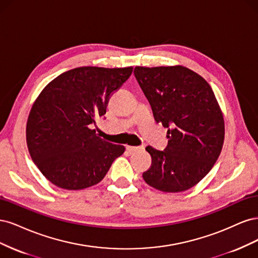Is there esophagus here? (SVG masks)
I'll return each instance as SVG.
<instances>
[{
	"instance_id": "obj_1",
	"label": "esophagus",
	"mask_w": 258,
	"mask_h": 258,
	"mask_svg": "<svg viewBox=\"0 0 258 258\" xmlns=\"http://www.w3.org/2000/svg\"><path fill=\"white\" fill-rule=\"evenodd\" d=\"M140 147H133V146H126V150L130 151V152H135V151H138L140 150Z\"/></svg>"
}]
</instances>
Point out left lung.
<instances>
[{
	"label": "left lung",
	"mask_w": 258,
	"mask_h": 258,
	"mask_svg": "<svg viewBox=\"0 0 258 258\" xmlns=\"http://www.w3.org/2000/svg\"><path fill=\"white\" fill-rule=\"evenodd\" d=\"M134 74L155 121L168 128L164 151L146 148L152 163L143 178L162 192H183L204 179L221 154L225 124L218 99L201 75L184 66H136Z\"/></svg>",
	"instance_id": "left-lung-1"
}]
</instances>
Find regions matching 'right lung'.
Here are the masks:
<instances>
[{"label": "right lung", "instance_id": "add662e5", "mask_svg": "<svg viewBox=\"0 0 258 258\" xmlns=\"http://www.w3.org/2000/svg\"><path fill=\"white\" fill-rule=\"evenodd\" d=\"M133 68L82 66L51 80L33 103L27 121L30 155L57 187L77 190L101 182L125 147L98 137L91 128L103 117L110 96Z\"/></svg>", "mask_w": 258, "mask_h": 258}]
</instances>
